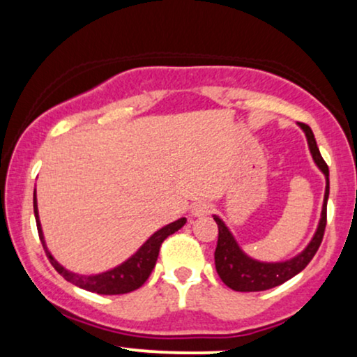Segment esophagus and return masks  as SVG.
Wrapping results in <instances>:
<instances>
[{
    "label": "esophagus",
    "mask_w": 357,
    "mask_h": 357,
    "mask_svg": "<svg viewBox=\"0 0 357 357\" xmlns=\"http://www.w3.org/2000/svg\"><path fill=\"white\" fill-rule=\"evenodd\" d=\"M211 210H213V206L210 203L198 202L195 204V206L191 208V215L192 216H206V215H210Z\"/></svg>",
    "instance_id": "34e87169"
}]
</instances>
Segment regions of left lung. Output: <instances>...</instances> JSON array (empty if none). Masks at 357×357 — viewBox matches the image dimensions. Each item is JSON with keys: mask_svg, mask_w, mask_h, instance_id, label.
Segmentation results:
<instances>
[{"mask_svg": "<svg viewBox=\"0 0 357 357\" xmlns=\"http://www.w3.org/2000/svg\"><path fill=\"white\" fill-rule=\"evenodd\" d=\"M298 127L304 130L307 146H309L315 166L321 169L324 178H326L321 220H319L314 236L307 243V247L301 253H297L296 257L287 258V260L282 261H261L245 253L238 241L233 236L228 225L218 215H213V220L218 225V243H216L215 250L216 272H218L223 284L236 290V292H260V290L273 289V287L290 280L307 267V264L312 260L322 241L324 230H326L327 199H329V167L324 162L312 129L305 124H298Z\"/></svg>", "mask_w": 357, "mask_h": 357, "instance_id": "1", "label": "left lung"}]
</instances>
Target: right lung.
<instances>
[{"label": "right lung", "mask_w": 357, "mask_h": 357, "mask_svg": "<svg viewBox=\"0 0 357 357\" xmlns=\"http://www.w3.org/2000/svg\"><path fill=\"white\" fill-rule=\"evenodd\" d=\"M33 210L36 228H38V235L40 240H42L45 253H47L48 260L52 261V265L55 267L56 272H59L65 280L70 282V284L80 287V289L84 290H89V292L100 294V296H119V294H127L139 289V287L147 280V277L151 275V272H153L155 260H158L159 255V247H161L162 241H165L169 235H173V233L181 230L184 225H186V218L176 220L173 223L166 225V227L154 231L153 235L137 248L136 253H132V255L122 261L121 265H117V267L109 268L100 273H93V275H82V273L70 272L68 268H65L63 265L52 255L50 250H48L47 241H45L42 223H40L36 190L33 191Z\"/></svg>", "instance_id": "add662e5"}]
</instances>
